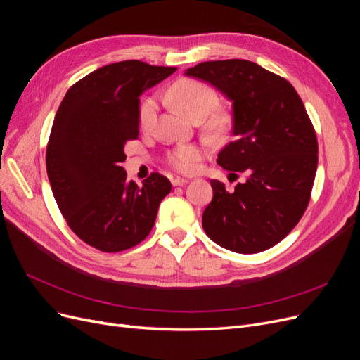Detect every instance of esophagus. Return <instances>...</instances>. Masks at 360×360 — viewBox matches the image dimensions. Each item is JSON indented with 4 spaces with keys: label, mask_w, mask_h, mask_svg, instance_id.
<instances>
[{
    "label": "esophagus",
    "mask_w": 360,
    "mask_h": 360,
    "mask_svg": "<svg viewBox=\"0 0 360 360\" xmlns=\"http://www.w3.org/2000/svg\"><path fill=\"white\" fill-rule=\"evenodd\" d=\"M172 186H183V184H186L188 183V180L186 179H180V177H177V179H172Z\"/></svg>",
    "instance_id": "1"
}]
</instances>
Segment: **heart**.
Here are the masks:
<instances>
[{
  "instance_id": "1",
  "label": "heart",
  "mask_w": 360,
  "mask_h": 360,
  "mask_svg": "<svg viewBox=\"0 0 360 360\" xmlns=\"http://www.w3.org/2000/svg\"><path fill=\"white\" fill-rule=\"evenodd\" d=\"M169 97L179 110L189 118L202 114L209 115L217 106V96L210 89L200 81L193 79H181L171 86ZM158 111V102L153 97H150L139 110V124L143 129H148L153 124ZM201 160V148L192 144H184L174 148L168 162L169 165L183 174H191L198 168V162Z\"/></svg>"
}]
</instances>
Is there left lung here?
<instances>
[{"label":"left lung","instance_id":"obj_1","mask_svg":"<svg viewBox=\"0 0 360 360\" xmlns=\"http://www.w3.org/2000/svg\"><path fill=\"white\" fill-rule=\"evenodd\" d=\"M184 75L209 82L231 102L234 141L217 163L248 174L231 192L210 180L204 231L233 252L269 249L300 221L317 171V136L303 102L287 79L248 60L205 61Z\"/></svg>","mask_w":360,"mask_h":360}]
</instances>
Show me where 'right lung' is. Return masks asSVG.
Segmentation results:
<instances>
[{
  "instance_id": "add662e5",
  "label": "right lung",
  "mask_w": 360,
  "mask_h": 360,
  "mask_svg": "<svg viewBox=\"0 0 360 360\" xmlns=\"http://www.w3.org/2000/svg\"><path fill=\"white\" fill-rule=\"evenodd\" d=\"M177 68L138 60L108 64L72 85L53 120L46 171L58 209L81 240L103 252L143 242L171 191L153 172L139 188L122 167L139 134V96Z\"/></svg>"
}]
</instances>
